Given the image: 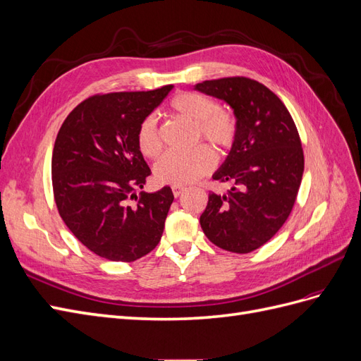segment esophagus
<instances>
[{
  "mask_svg": "<svg viewBox=\"0 0 361 361\" xmlns=\"http://www.w3.org/2000/svg\"><path fill=\"white\" fill-rule=\"evenodd\" d=\"M171 191H173L174 197H179V195L185 191V188L183 187H171Z\"/></svg>",
  "mask_w": 361,
  "mask_h": 361,
  "instance_id": "1",
  "label": "esophagus"
}]
</instances>
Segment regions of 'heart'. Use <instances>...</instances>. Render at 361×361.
<instances>
[{"mask_svg": "<svg viewBox=\"0 0 361 361\" xmlns=\"http://www.w3.org/2000/svg\"><path fill=\"white\" fill-rule=\"evenodd\" d=\"M173 114L188 120L195 128V140L203 138L216 149L226 150L232 147L236 134V117L220 106L212 97L182 92L170 102ZM137 143L141 154L147 158H155L162 149V140L158 120L154 114L146 116L137 129ZM215 166V155L207 146H197L188 154L169 152L155 164V178L159 183L185 187L203 178Z\"/></svg>", "mask_w": 361, "mask_h": 361, "instance_id": "b5f03b06", "label": "heart"}]
</instances>
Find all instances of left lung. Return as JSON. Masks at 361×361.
Returning <instances> with one entry per match:
<instances>
[{"label": "left lung", "instance_id": "1", "mask_svg": "<svg viewBox=\"0 0 361 361\" xmlns=\"http://www.w3.org/2000/svg\"><path fill=\"white\" fill-rule=\"evenodd\" d=\"M195 90L227 102L238 122L235 143L212 176L232 188L209 194L200 226L216 247L245 255L280 231L297 200L304 171L298 129L280 97L251 78L203 81Z\"/></svg>", "mask_w": 361, "mask_h": 361}]
</instances>
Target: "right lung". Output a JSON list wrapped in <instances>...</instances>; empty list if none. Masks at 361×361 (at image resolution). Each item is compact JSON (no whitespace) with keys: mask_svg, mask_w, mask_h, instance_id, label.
Instances as JSON below:
<instances>
[{"mask_svg":"<svg viewBox=\"0 0 361 361\" xmlns=\"http://www.w3.org/2000/svg\"><path fill=\"white\" fill-rule=\"evenodd\" d=\"M171 89L90 96L57 134L51 173L59 214L82 245L106 260L134 262L161 241L174 195L170 187L135 194L150 176L137 129Z\"/></svg>","mask_w":361,"mask_h":361,"instance_id":"obj_1","label":"right lung"}]
</instances>
